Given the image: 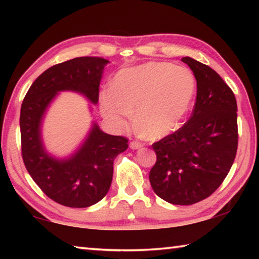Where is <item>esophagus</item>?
I'll list each match as a JSON object with an SVG mask.
<instances>
[{
  "label": "esophagus",
  "instance_id": "obj_1",
  "mask_svg": "<svg viewBox=\"0 0 259 259\" xmlns=\"http://www.w3.org/2000/svg\"><path fill=\"white\" fill-rule=\"evenodd\" d=\"M142 147H143L142 143H138V142H131L130 143L131 150H139V148H142Z\"/></svg>",
  "mask_w": 259,
  "mask_h": 259
}]
</instances>
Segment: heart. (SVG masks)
<instances>
[{
    "instance_id": "1",
    "label": "heart",
    "mask_w": 259,
    "mask_h": 259,
    "mask_svg": "<svg viewBox=\"0 0 259 259\" xmlns=\"http://www.w3.org/2000/svg\"><path fill=\"white\" fill-rule=\"evenodd\" d=\"M196 91L194 74L185 66L148 61L124 68L112 88L99 94L105 119L125 128L134 117L147 139L159 140L176 131L190 109Z\"/></svg>"
}]
</instances>
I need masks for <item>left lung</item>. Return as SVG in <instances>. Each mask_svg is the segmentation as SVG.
Wrapping results in <instances>:
<instances>
[{
    "mask_svg": "<svg viewBox=\"0 0 259 259\" xmlns=\"http://www.w3.org/2000/svg\"><path fill=\"white\" fill-rule=\"evenodd\" d=\"M196 80V102L181 129L152 145L156 163L150 182L157 196L171 204L202 201L221 186L238 148V106L219 74L184 57Z\"/></svg>",
    "mask_w": 259,
    "mask_h": 259,
    "instance_id": "1",
    "label": "left lung"
}]
</instances>
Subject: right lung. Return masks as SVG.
Masks as SVG:
<instances>
[{
	"instance_id": "1",
	"label": "right lung",
	"mask_w": 259,
	"mask_h": 259,
	"mask_svg": "<svg viewBox=\"0 0 259 259\" xmlns=\"http://www.w3.org/2000/svg\"><path fill=\"white\" fill-rule=\"evenodd\" d=\"M107 64L109 61L102 57H77L57 64L34 81L21 105V153L26 169L45 194L66 207H90L107 194L114 159L128 148V139L104 133L93 121L84 139L71 154L57 156L46 147L43 122L63 91L80 94L97 105Z\"/></svg>"
}]
</instances>
